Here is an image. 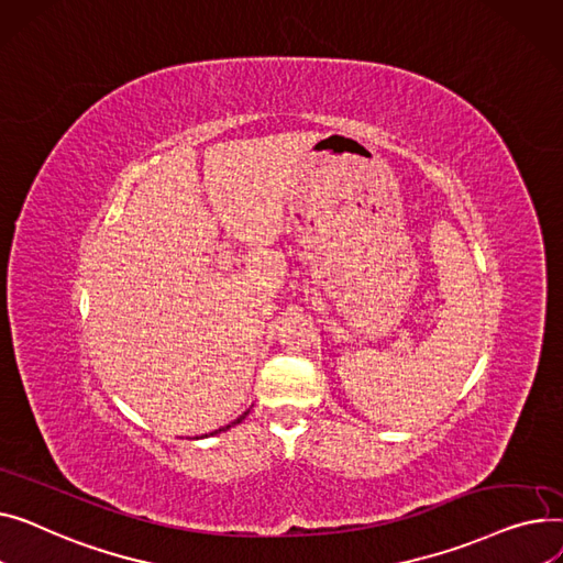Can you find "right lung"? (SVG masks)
<instances>
[{
	"mask_svg": "<svg viewBox=\"0 0 563 563\" xmlns=\"http://www.w3.org/2000/svg\"><path fill=\"white\" fill-rule=\"evenodd\" d=\"M247 413H250V411H245V413H243L241 418H236V420H234V422H231V424H227V427H220V429H216V432H211V437H213V434H218V432H227V429H229V427H234V424H239L241 420H245V416H247Z\"/></svg>",
	"mask_w": 563,
	"mask_h": 563,
	"instance_id": "add662e5",
	"label": "right lung"
}]
</instances>
